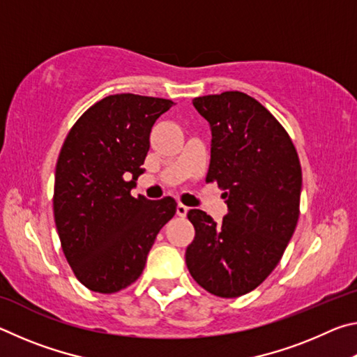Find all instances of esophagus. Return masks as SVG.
Returning <instances> with one entry per match:
<instances>
[{"mask_svg": "<svg viewBox=\"0 0 357 357\" xmlns=\"http://www.w3.org/2000/svg\"><path fill=\"white\" fill-rule=\"evenodd\" d=\"M187 211H189V208L187 206H184V204H178L176 206V214L179 215V217H185V214H187Z\"/></svg>", "mask_w": 357, "mask_h": 357, "instance_id": "34e87169", "label": "esophagus"}]
</instances>
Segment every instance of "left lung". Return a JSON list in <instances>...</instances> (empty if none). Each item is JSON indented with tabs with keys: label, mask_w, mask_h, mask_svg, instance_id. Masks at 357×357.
Instances as JSON below:
<instances>
[{
	"label": "left lung",
	"mask_w": 357,
	"mask_h": 357,
	"mask_svg": "<svg viewBox=\"0 0 357 357\" xmlns=\"http://www.w3.org/2000/svg\"><path fill=\"white\" fill-rule=\"evenodd\" d=\"M209 123L211 164L228 214L220 223L202 209L187 217L195 238L185 250L190 275L206 291L238 298L279 264L299 219L302 172L279 121L241 91L192 100Z\"/></svg>",
	"instance_id": "obj_1"
}]
</instances>
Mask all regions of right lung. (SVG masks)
I'll return each mask as SVG.
<instances>
[{
	"label": "right lung",
	"instance_id": "obj_1",
	"mask_svg": "<svg viewBox=\"0 0 357 357\" xmlns=\"http://www.w3.org/2000/svg\"><path fill=\"white\" fill-rule=\"evenodd\" d=\"M172 100L113 94L84 112L59 153L53 214L64 257L84 287L116 293L142 275L160 228L176 213L172 197L130 195L155 119Z\"/></svg>",
	"mask_w": 357,
	"mask_h": 357
}]
</instances>
